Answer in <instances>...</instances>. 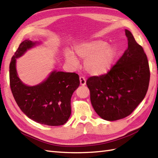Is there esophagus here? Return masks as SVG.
I'll return each instance as SVG.
<instances>
[{
	"mask_svg": "<svg viewBox=\"0 0 158 158\" xmlns=\"http://www.w3.org/2000/svg\"><path fill=\"white\" fill-rule=\"evenodd\" d=\"M79 80H80V84L82 86H84L86 84V80L85 78L83 77H79Z\"/></svg>",
	"mask_w": 158,
	"mask_h": 158,
	"instance_id": "obj_1",
	"label": "esophagus"
}]
</instances>
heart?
I'll list each match as a JSON object with an SVG mask.
<instances>
[{"instance_id": "1", "label": "heart", "mask_w": 158, "mask_h": 158, "mask_svg": "<svg viewBox=\"0 0 158 158\" xmlns=\"http://www.w3.org/2000/svg\"><path fill=\"white\" fill-rule=\"evenodd\" d=\"M74 50L77 56L85 59L84 66L87 72L95 76L108 72L116 56L115 47L107 45L102 40L78 43L74 46ZM65 57L69 63L77 65V58L72 52H66Z\"/></svg>"}]
</instances>
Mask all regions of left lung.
<instances>
[{
	"label": "left lung",
	"instance_id": "left-lung-1",
	"mask_svg": "<svg viewBox=\"0 0 158 158\" xmlns=\"http://www.w3.org/2000/svg\"><path fill=\"white\" fill-rule=\"evenodd\" d=\"M126 36L128 47L115 64L105 75L90 77L86 81L94 109L107 121L130 115L149 88L150 70L146 53L127 30Z\"/></svg>",
	"mask_w": 158,
	"mask_h": 158
}]
</instances>
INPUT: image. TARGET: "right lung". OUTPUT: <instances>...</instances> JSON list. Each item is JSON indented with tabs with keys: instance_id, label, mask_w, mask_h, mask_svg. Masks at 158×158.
Instances as JSON below:
<instances>
[{
	"instance_id": "right-lung-1",
	"label": "right lung",
	"mask_w": 158,
	"mask_h": 158,
	"mask_svg": "<svg viewBox=\"0 0 158 158\" xmlns=\"http://www.w3.org/2000/svg\"><path fill=\"white\" fill-rule=\"evenodd\" d=\"M36 43L25 40L20 43L9 65L10 87L19 109L30 119L47 126L64 125L71 113L70 99L80 84L75 73L52 72L47 80L35 86L20 81L15 68V58L22 56Z\"/></svg>"
}]
</instances>
